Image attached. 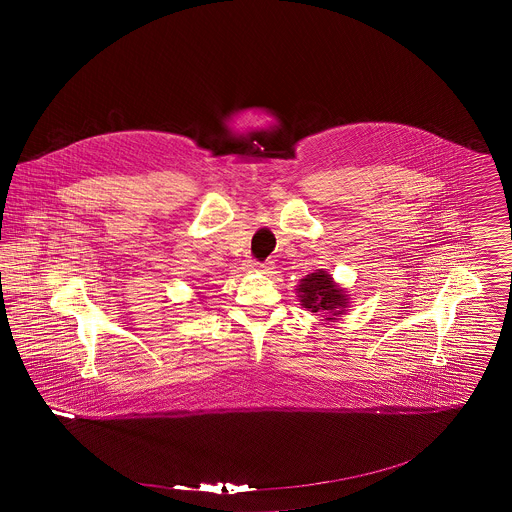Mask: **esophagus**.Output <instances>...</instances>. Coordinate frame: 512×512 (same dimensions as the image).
<instances>
[{"label": "esophagus", "mask_w": 512, "mask_h": 512, "mask_svg": "<svg viewBox=\"0 0 512 512\" xmlns=\"http://www.w3.org/2000/svg\"><path fill=\"white\" fill-rule=\"evenodd\" d=\"M247 267L251 268V270H259V272H267V270H270V263H261V261L251 259V261L247 263Z\"/></svg>", "instance_id": "1"}]
</instances>
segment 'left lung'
Listing matches in <instances>:
<instances>
[{"label":"left lung","mask_w":512,"mask_h":512,"mask_svg":"<svg viewBox=\"0 0 512 512\" xmlns=\"http://www.w3.org/2000/svg\"><path fill=\"white\" fill-rule=\"evenodd\" d=\"M301 303L311 309L313 313H330L341 315V309L345 307V293L340 290L330 274L326 270H318L313 274H307V278L301 280L299 286Z\"/></svg>","instance_id":"left-lung-1"}]
</instances>
